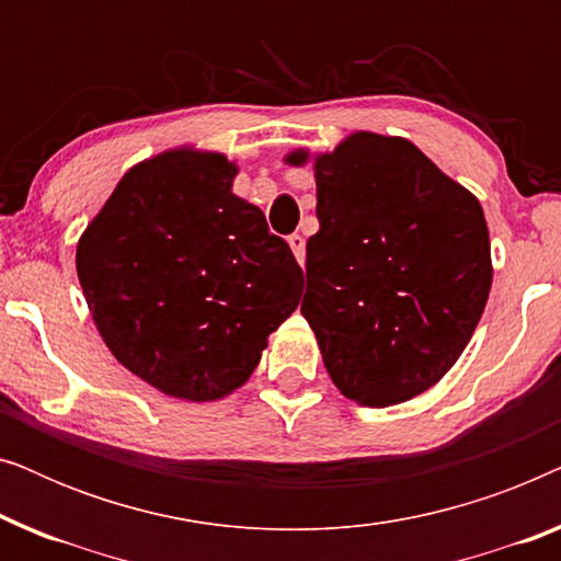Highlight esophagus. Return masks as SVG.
<instances>
[{"label": "esophagus", "instance_id": "34e87169", "mask_svg": "<svg viewBox=\"0 0 561 561\" xmlns=\"http://www.w3.org/2000/svg\"><path fill=\"white\" fill-rule=\"evenodd\" d=\"M288 244H290V250H294L298 265H304V260H306V242H304V237L301 234H290L288 237Z\"/></svg>", "mask_w": 561, "mask_h": 561}]
</instances>
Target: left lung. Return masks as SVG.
I'll return each mask as SVG.
<instances>
[{
	"mask_svg": "<svg viewBox=\"0 0 561 561\" xmlns=\"http://www.w3.org/2000/svg\"><path fill=\"white\" fill-rule=\"evenodd\" d=\"M294 150L286 163H309ZM319 232L301 313L342 396L386 409L436 386L485 311L482 206L403 137L352 133L313 158Z\"/></svg>",
	"mask_w": 561,
	"mask_h": 561,
	"instance_id": "1",
	"label": "left lung"
}]
</instances>
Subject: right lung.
<instances>
[{
  "mask_svg": "<svg viewBox=\"0 0 561 561\" xmlns=\"http://www.w3.org/2000/svg\"><path fill=\"white\" fill-rule=\"evenodd\" d=\"M240 168L175 148L122 175L83 229L76 271L119 365L181 401H219L255 370L304 273L265 214L232 194Z\"/></svg>",
  "mask_w": 561,
  "mask_h": 561,
  "instance_id": "right-lung-1",
  "label": "right lung"
}]
</instances>
